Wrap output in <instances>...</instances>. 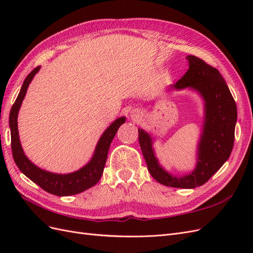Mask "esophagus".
I'll return each mask as SVG.
<instances>
[{
	"instance_id": "obj_1",
	"label": "esophagus",
	"mask_w": 253,
	"mask_h": 253,
	"mask_svg": "<svg viewBox=\"0 0 253 253\" xmlns=\"http://www.w3.org/2000/svg\"><path fill=\"white\" fill-rule=\"evenodd\" d=\"M129 117H131V119L134 120V121L138 120L140 118V113L138 111L133 110L131 113H129Z\"/></svg>"
}]
</instances>
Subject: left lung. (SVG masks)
<instances>
[{"instance_id":"obj_1","label":"left lung","mask_w":253,"mask_h":253,"mask_svg":"<svg viewBox=\"0 0 253 253\" xmlns=\"http://www.w3.org/2000/svg\"><path fill=\"white\" fill-rule=\"evenodd\" d=\"M186 59L189 70L168 90L191 89L203 99V126L194 170L180 176L168 172L155 155V137L143 128H138V133L142 154L153 178L168 187L193 189L208 181L230 157L237 110L230 89L216 68L195 56H187Z\"/></svg>"}]
</instances>
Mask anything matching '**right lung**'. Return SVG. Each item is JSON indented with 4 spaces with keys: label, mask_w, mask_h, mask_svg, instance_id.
Listing matches in <instances>:
<instances>
[{
    "label": "right lung",
    "mask_w": 253,
    "mask_h": 253,
    "mask_svg": "<svg viewBox=\"0 0 253 253\" xmlns=\"http://www.w3.org/2000/svg\"><path fill=\"white\" fill-rule=\"evenodd\" d=\"M40 68L41 66L36 67L25 78L20 89V93L10 111L9 127L11 135L12 156L20 171L46 192L57 196L78 194L95 186L100 180L106 158H108L111 142L114 139L115 135H116L119 126L126 122V117H119L112 122L99 138L89 162L85 166L80 168L79 170L67 174H57L37 167L34 163L30 162L25 155L24 151H23L18 129V114L27 93L29 84L33 81L36 74L40 71Z\"/></svg>",
    "instance_id": "add662e5"
}]
</instances>
